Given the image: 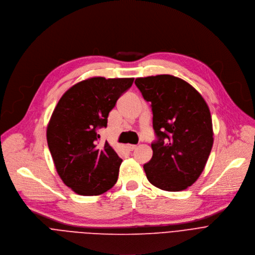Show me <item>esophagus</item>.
<instances>
[{"label":"esophagus","mask_w":255,"mask_h":255,"mask_svg":"<svg viewBox=\"0 0 255 255\" xmlns=\"http://www.w3.org/2000/svg\"><path fill=\"white\" fill-rule=\"evenodd\" d=\"M127 147H128V149H129V150H133V149L136 147V145H134V144H128Z\"/></svg>","instance_id":"esophagus-1"}]
</instances>
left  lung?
<instances>
[{"label":"left lung","mask_w":255,"mask_h":255,"mask_svg":"<svg viewBox=\"0 0 255 255\" xmlns=\"http://www.w3.org/2000/svg\"><path fill=\"white\" fill-rule=\"evenodd\" d=\"M151 104L152 127L158 140L143 165L155 187L179 192L193 185L204 170L214 141L212 119L203 96L187 81L169 74L134 81Z\"/></svg>","instance_id":"obj_1"}]
</instances>
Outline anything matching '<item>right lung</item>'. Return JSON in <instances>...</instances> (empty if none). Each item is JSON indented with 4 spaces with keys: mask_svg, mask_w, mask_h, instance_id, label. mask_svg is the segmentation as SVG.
<instances>
[{
    "mask_svg": "<svg viewBox=\"0 0 255 255\" xmlns=\"http://www.w3.org/2000/svg\"><path fill=\"white\" fill-rule=\"evenodd\" d=\"M133 78L94 76L72 85L59 99L47 126L48 146L56 171L73 192L97 196L118 181L123 160L106 141L98 144L97 129Z\"/></svg>",
    "mask_w": 255,
    "mask_h": 255,
    "instance_id": "add662e5",
    "label": "right lung"
}]
</instances>
